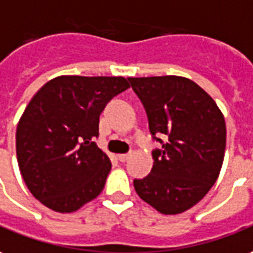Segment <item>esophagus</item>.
<instances>
[{"label":"esophagus","mask_w":253,"mask_h":253,"mask_svg":"<svg viewBox=\"0 0 253 253\" xmlns=\"http://www.w3.org/2000/svg\"><path fill=\"white\" fill-rule=\"evenodd\" d=\"M130 158V153H126V154H118V160L121 161V163H125V161H128Z\"/></svg>","instance_id":"obj_1"}]
</instances>
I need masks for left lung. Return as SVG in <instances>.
Listing matches in <instances>:
<instances>
[{"instance_id":"obj_1","label":"left lung","mask_w":253,"mask_h":253,"mask_svg":"<svg viewBox=\"0 0 253 253\" xmlns=\"http://www.w3.org/2000/svg\"><path fill=\"white\" fill-rule=\"evenodd\" d=\"M142 100L151 135L168 137L153 151L149 176L133 180L137 196L164 215L200 203L215 184L226 150V123L215 100L189 78L129 77ZM163 143V142H161Z\"/></svg>"}]
</instances>
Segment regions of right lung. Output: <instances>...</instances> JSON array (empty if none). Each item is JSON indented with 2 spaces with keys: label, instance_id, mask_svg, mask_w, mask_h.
Returning <instances> with one entry per match:
<instances>
[{
  "label": "right lung",
  "instance_id": "obj_1",
  "mask_svg": "<svg viewBox=\"0 0 253 253\" xmlns=\"http://www.w3.org/2000/svg\"><path fill=\"white\" fill-rule=\"evenodd\" d=\"M129 86L124 77L59 76L33 96L17 123L16 156L40 203L71 213L102 193L111 163L92 139L104 106Z\"/></svg>",
  "mask_w": 253,
  "mask_h": 253
}]
</instances>
